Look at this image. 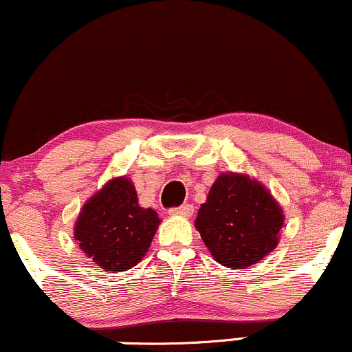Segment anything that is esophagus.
Returning <instances> with one entry per match:
<instances>
[{"instance_id":"esophagus-1","label":"esophagus","mask_w":352,"mask_h":352,"mask_svg":"<svg viewBox=\"0 0 352 352\" xmlns=\"http://www.w3.org/2000/svg\"><path fill=\"white\" fill-rule=\"evenodd\" d=\"M171 216H183V217H191L194 214V206L192 204H183L179 208L169 209Z\"/></svg>"}]
</instances>
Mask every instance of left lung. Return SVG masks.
Here are the masks:
<instances>
[{
    "label": "left lung",
    "mask_w": 352,
    "mask_h": 352,
    "mask_svg": "<svg viewBox=\"0 0 352 352\" xmlns=\"http://www.w3.org/2000/svg\"><path fill=\"white\" fill-rule=\"evenodd\" d=\"M283 221L265 186L245 175L222 173L197 210L196 229L216 262L243 270L278 245Z\"/></svg>",
    "instance_id": "1"
}]
</instances>
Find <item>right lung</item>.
Returning <instances> with one entry per match:
<instances>
[{"label": "right lung", "instance_id": "add662e5", "mask_svg": "<svg viewBox=\"0 0 352 352\" xmlns=\"http://www.w3.org/2000/svg\"><path fill=\"white\" fill-rule=\"evenodd\" d=\"M161 219L138 204V194L126 176L113 177L85 202L74 239L100 268L125 272L142 262Z\"/></svg>", "mask_w": 352, "mask_h": 352}]
</instances>
